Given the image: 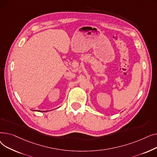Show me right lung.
<instances>
[{"instance_id": "obj_1", "label": "right lung", "mask_w": 157, "mask_h": 157, "mask_svg": "<svg viewBox=\"0 0 157 157\" xmlns=\"http://www.w3.org/2000/svg\"><path fill=\"white\" fill-rule=\"evenodd\" d=\"M43 112H44V111H43Z\"/></svg>"}]
</instances>
